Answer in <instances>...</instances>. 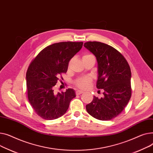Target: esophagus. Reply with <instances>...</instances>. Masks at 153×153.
I'll return each instance as SVG.
<instances>
[{"instance_id":"34e87169","label":"esophagus","mask_w":153,"mask_h":153,"mask_svg":"<svg viewBox=\"0 0 153 153\" xmlns=\"http://www.w3.org/2000/svg\"><path fill=\"white\" fill-rule=\"evenodd\" d=\"M83 92V91H76V95H79L81 94H82Z\"/></svg>"}]
</instances>
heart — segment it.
<instances>
[{
  "label": "heart",
  "mask_w": 153,
  "mask_h": 153,
  "mask_svg": "<svg viewBox=\"0 0 153 153\" xmlns=\"http://www.w3.org/2000/svg\"><path fill=\"white\" fill-rule=\"evenodd\" d=\"M93 56L90 53H85V54L83 56V59L93 57ZM93 83V79L91 77L89 76H81L78 78H76L74 81V85L75 86L78 88V89H83V90H86V89H88L91 86Z\"/></svg>",
  "instance_id": "b5f03b06"
}]
</instances>
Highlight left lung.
Instances as JSON below:
<instances>
[{
    "mask_svg": "<svg viewBox=\"0 0 153 153\" xmlns=\"http://www.w3.org/2000/svg\"><path fill=\"white\" fill-rule=\"evenodd\" d=\"M84 46L96 56L98 64L97 88L104 89V97L94 96L86 105L89 115L100 120H109L125 109L131 96V70L127 60L113 47L97 41Z\"/></svg>",
    "mask_w": 153,
    "mask_h": 153,
    "instance_id": "8db88e82",
    "label": "left lung"
}]
</instances>
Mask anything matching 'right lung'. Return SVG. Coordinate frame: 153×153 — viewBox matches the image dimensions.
Listing matches in <instances>:
<instances>
[{
    "label": "right lung",
    "instance_id": "1",
    "mask_svg": "<svg viewBox=\"0 0 153 153\" xmlns=\"http://www.w3.org/2000/svg\"><path fill=\"white\" fill-rule=\"evenodd\" d=\"M83 42H60L43 49L30 63L26 74L27 94L33 109L45 120L56 119L67 111L76 96L73 89L55 94L54 86L65 74L71 59Z\"/></svg>",
    "mask_w": 153,
    "mask_h": 153
}]
</instances>
